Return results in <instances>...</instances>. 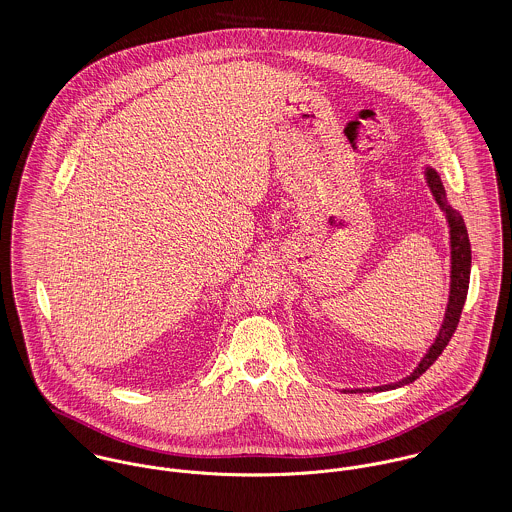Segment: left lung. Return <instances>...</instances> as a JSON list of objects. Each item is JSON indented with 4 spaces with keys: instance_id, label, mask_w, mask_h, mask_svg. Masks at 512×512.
<instances>
[{
    "instance_id": "obj_1",
    "label": "left lung",
    "mask_w": 512,
    "mask_h": 512,
    "mask_svg": "<svg viewBox=\"0 0 512 512\" xmlns=\"http://www.w3.org/2000/svg\"><path fill=\"white\" fill-rule=\"evenodd\" d=\"M426 175V183L439 205V209L443 211L447 226H449V246H451V274H449V299H447V307H445V315H443V323L439 327L438 337L432 343V347L426 351V355L422 357V361L418 366L402 380L398 382H390V384H382V386H374V388H355V390H343V392H386V390H394L400 386H406L410 382H414L416 378H420L430 366L438 361L441 351L447 347L449 339L453 337L459 317H461V309L465 305L467 299V290H469V274H471V244H469V234L465 228L463 217L447 203L445 197V189L443 183L439 179L438 171L434 167H426L424 171Z\"/></svg>"
}]
</instances>
